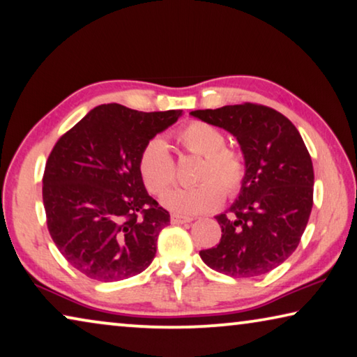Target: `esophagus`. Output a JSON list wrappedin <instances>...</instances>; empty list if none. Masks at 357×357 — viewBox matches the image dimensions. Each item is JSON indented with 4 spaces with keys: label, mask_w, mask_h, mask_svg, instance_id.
Masks as SVG:
<instances>
[{
    "label": "esophagus",
    "mask_w": 357,
    "mask_h": 357,
    "mask_svg": "<svg viewBox=\"0 0 357 357\" xmlns=\"http://www.w3.org/2000/svg\"><path fill=\"white\" fill-rule=\"evenodd\" d=\"M171 222H172L174 225H180V223H190V222H193V218H191V217H183V215H178V213H172V217H171Z\"/></svg>",
    "instance_id": "esophagus-1"
}]
</instances>
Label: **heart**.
I'll use <instances>...</instances> for the list:
<instances>
[{
    "instance_id": "b5f03b06",
    "label": "heart",
    "mask_w": 357,
    "mask_h": 357,
    "mask_svg": "<svg viewBox=\"0 0 357 357\" xmlns=\"http://www.w3.org/2000/svg\"><path fill=\"white\" fill-rule=\"evenodd\" d=\"M177 142L190 155L201 156L196 182L190 188H175L162 196V204L186 215L217 209L225 196H236L248 177L244 156L227 146V137L215 126L193 121L177 132ZM139 171L148 190L161 195L175 182V161L166 142L155 137L142 148Z\"/></svg>"
}]
</instances>
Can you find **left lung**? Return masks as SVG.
<instances>
[{
	"instance_id": "left-lung-1",
	"label": "left lung",
	"mask_w": 357,
	"mask_h": 357,
	"mask_svg": "<svg viewBox=\"0 0 357 357\" xmlns=\"http://www.w3.org/2000/svg\"><path fill=\"white\" fill-rule=\"evenodd\" d=\"M190 114L234 135L248 166L238 199L215 217L220 243L199 252L202 261L231 278L270 273L297 249L312 209L314 171L303 139L284 114L257 103Z\"/></svg>"
}]
</instances>
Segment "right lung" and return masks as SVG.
I'll list each match as a JSON object with an SVG mask.
<instances>
[{
  "instance_id": "add662e5",
  "label": "right lung",
  "mask_w": 357,
  "mask_h": 357,
  "mask_svg": "<svg viewBox=\"0 0 357 357\" xmlns=\"http://www.w3.org/2000/svg\"><path fill=\"white\" fill-rule=\"evenodd\" d=\"M182 116L118 103L91 109L54 145L43 175L47 229L67 261L100 282L150 266L171 215L146 193L142 148Z\"/></svg>"
}]
</instances>
